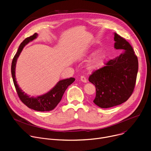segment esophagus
<instances>
[{
  "label": "esophagus",
  "instance_id": "obj_1",
  "mask_svg": "<svg viewBox=\"0 0 151 151\" xmlns=\"http://www.w3.org/2000/svg\"><path fill=\"white\" fill-rule=\"evenodd\" d=\"M80 79H81V81L82 82H84V83H86V82H87V79H86V78H85L84 76H81Z\"/></svg>",
  "mask_w": 151,
  "mask_h": 151
}]
</instances>
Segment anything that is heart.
<instances>
[{
	"mask_svg": "<svg viewBox=\"0 0 151 151\" xmlns=\"http://www.w3.org/2000/svg\"><path fill=\"white\" fill-rule=\"evenodd\" d=\"M97 52V51H96L94 52H91V54L90 55V57H91L95 55V54H96ZM106 57H107V55L104 52H102V53L98 54L89 63V65H88L89 69L92 70H97L99 68H100L103 66V64H104V63L106 59Z\"/></svg>",
	"mask_w": 151,
	"mask_h": 151,
	"instance_id": "heart-1",
	"label": "heart"
}]
</instances>
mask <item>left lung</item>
<instances>
[{
	"label": "left lung",
	"instance_id": "obj_1",
	"mask_svg": "<svg viewBox=\"0 0 151 151\" xmlns=\"http://www.w3.org/2000/svg\"><path fill=\"white\" fill-rule=\"evenodd\" d=\"M114 40V48L123 52L107 61L106 66L94 71L88 79L96 88L93 102L101 108H109L126 101L136 85L137 57L129 42L116 33Z\"/></svg>",
	"mask_w": 151,
	"mask_h": 151
}]
</instances>
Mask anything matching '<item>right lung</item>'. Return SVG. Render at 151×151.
Returning <instances> with one entry per match:
<instances>
[{
    "mask_svg": "<svg viewBox=\"0 0 151 151\" xmlns=\"http://www.w3.org/2000/svg\"><path fill=\"white\" fill-rule=\"evenodd\" d=\"M37 36V34L35 33L33 35L27 37L21 42L12 61L11 74L17 93L21 101L29 108L35 111L40 112L50 111L53 110L60 103L66 90L75 81V79L74 78H70L61 80L58 81L54 86V87L47 93L36 97H30L27 94L24 93V92L19 87L15 78V66L17 58L23 48L29 42L35 39Z\"/></svg>",
    "mask_w": 151,
    "mask_h": 151,
    "instance_id": "obj_1",
    "label": "right lung"
}]
</instances>
